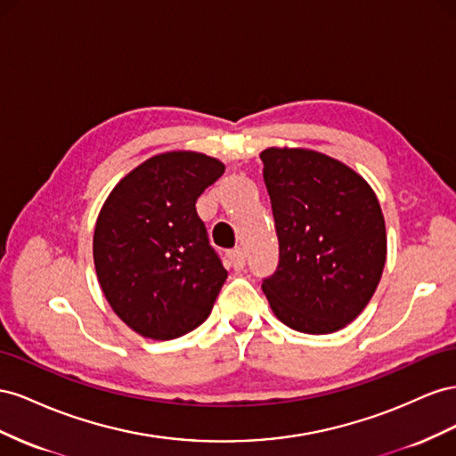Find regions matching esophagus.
<instances>
[{"label":"esophagus","instance_id":"esophagus-1","mask_svg":"<svg viewBox=\"0 0 456 456\" xmlns=\"http://www.w3.org/2000/svg\"><path fill=\"white\" fill-rule=\"evenodd\" d=\"M227 257H229L231 265L235 267L237 271H240V269L244 267V252H242L240 248H232V250H229V252H227Z\"/></svg>","mask_w":456,"mask_h":456}]
</instances>
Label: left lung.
<instances>
[{
	"mask_svg": "<svg viewBox=\"0 0 456 456\" xmlns=\"http://www.w3.org/2000/svg\"><path fill=\"white\" fill-rule=\"evenodd\" d=\"M264 181L279 237V265L262 290L286 327L344 329L367 307L386 264V224L370 185L330 156L265 149Z\"/></svg>",
	"mask_w": 456,
	"mask_h": 456,
	"instance_id": "1",
	"label": "left lung"
}]
</instances>
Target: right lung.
<instances>
[{
    "label": "right lung",
    "mask_w": 456,
    "mask_h": 456,
    "mask_svg": "<svg viewBox=\"0 0 456 456\" xmlns=\"http://www.w3.org/2000/svg\"><path fill=\"white\" fill-rule=\"evenodd\" d=\"M224 172L200 152L156 154L102 204L94 235L97 279L114 314L137 334L174 340L210 315L227 271L194 204Z\"/></svg>",
    "instance_id": "1"
}]
</instances>
